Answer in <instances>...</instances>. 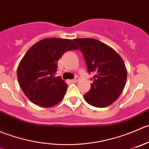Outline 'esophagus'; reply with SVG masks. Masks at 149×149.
I'll use <instances>...</instances> for the list:
<instances>
[{
  "label": "esophagus",
  "mask_w": 149,
  "mask_h": 149,
  "mask_svg": "<svg viewBox=\"0 0 149 149\" xmlns=\"http://www.w3.org/2000/svg\"><path fill=\"white\" fill-rule=\"evenodd\" d=\"M79 77H75L74 79H71V82H77L78 80H79Z\"/></svg>",
  "instance_id": "obj_1"
}]
</instances>
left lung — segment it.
I'll use <instances>...</instances> for the list:
<instances>
[{"label":"left lung","mask_w":149,"mask_h":149,"mask_svg":"<svg viewBox=\"0 0 149 149\" xmlns=\"http://www.w3.org/2000/svg\"><path fill=\"white\" fill-rule=\"evenodd\" d=\"M73 40L83 55L88 72L95 74L84 98L95 107H109L120 97L126 83L127 69L123 58L113 48L98 40Z\"/></svg>","instance_id":"8db88e82"}]
</instances>
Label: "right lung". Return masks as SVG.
Instances as JSON below:
<instances>
[{
	"instance_id": "right-lung-1",
	"label": "right lung",
	"mask_w": 149,
	"mask_h": 149,
	"mask_svg": "<svg viewBox=\"0 0 149 149\" xmlns=\"http://www.w3.org/2000/svg\"><path fill=\"white\" fill-rule=\"evenodd\" d=\"M71 50H77L72 40L54 38L41 40L26 51L17 68V78L32 102L48 108L63 99L68 85L56 72L58 59Z\"/></svg>"
}]
</instances>
